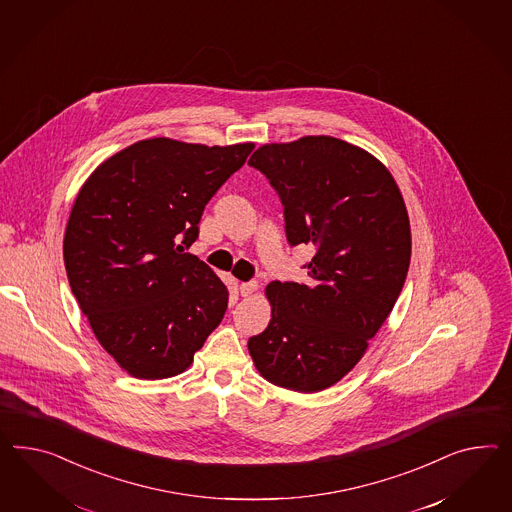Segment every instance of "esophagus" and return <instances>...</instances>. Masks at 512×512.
<instances>
[{"mask_svg": "<svg viewBox=\"0 0 512 512\" xmlns=\"http://www.w3.org/2000/svg\"><path fill=\"white\" fill-rule=\"evenodd\" d=\"M238 291H240V296H251L253 292L257 291V281L240 283V285H238Z\"/></svg>", "mask_w": 512, "mask_h": 512, "instance_id": "1", "label": "esophagus"}]
</instances>
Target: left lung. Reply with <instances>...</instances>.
Here are the masks:
<instances>
[{
  "label": "left lung",
  "instance_id": "1",
  "mask_svg": "<svg viewBox=\"0 0 512 512\" xmlns=\"http://www.w3.org/2000/svg\"><path fill=\"white\" fill-rule=\"evenodd\" d=\"M248 164L279 195L289 244L315 246L305 283L266 287L272 318L249 354L268 382L322 391L354 369L401 294L408 212L386 166L343 139L263 145Z\"/></svg>",
  "mask_w": 512,
  "mask_h": 512
}]
</instances>
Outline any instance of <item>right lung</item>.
<instances>
[{"label": "right lung", "mask_w": 512, "mask_h": 512, "mask_svg": "<svg viewBox=\"0 0 512 512\" xmlns=\"http://www.w3.org/2000/svg\"><path fill=\"white\" fill-rule=\"evenodd\" d=\"M253 149L143 139L85 180L65 231V268L98 343L126 373L158 380L186 371L220 324L229 291L184 248Z\"/></svg>", "instance_id": "add662e5"}]
</instances>
